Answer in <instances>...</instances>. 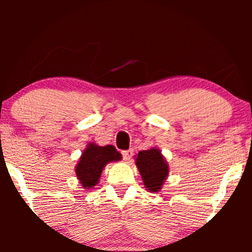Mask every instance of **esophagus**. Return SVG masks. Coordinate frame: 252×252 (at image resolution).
<instances>
[{
    "label": "esophagus",
    "instance_id": "1",
    "mask_svg": "<svg viewBox=\"0 0 252 252\" xmlns=\"http://www.w3.org/2000/svg\"><path fill=\"white\" fill-rule=\"evenodd\" d=\"M132 155H134V150H132V149L123 150V152H122V156H123V158L126 161H129L130 158H132Z\"/></svg>",
    "mask_w": 252,
    "mask_h": 252
}]
</instances>
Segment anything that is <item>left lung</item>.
Instances as JSON below:
<instances>
[{
  "label": "left lung",
  "mask_w": 252,
  "mask_h": 252,
  "mask_svg": "<svg viewBox=\"0 0 252 252\" xmlns=\"http://www.w3.org/2000/svg\"><path fill=\"white\" fill-rule=\"evenodd\" d=\"M136 158V167L142 176L143 185L149 192H158L162 189L169 173L166 158L158 148H150L138 153Z\"/></svg>",
  "instance_id": "obj_1"
}]
</instances>
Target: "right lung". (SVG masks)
Segmentation results:
<instances>
[{"label":"right lung","instance_id":"1","mask_svg":"<svg viewBox=\"0 0 252 252\" xmlns=\"http://www.w3.org/2000/svg\"><path fill=\"white\" fill-rule=\"evenodd\" d=\"M122 160V155L114 146H98L90 142L84 149L76 166V175L83 189H94L99 181L104 167L109 162Z\"/></svg>","mask_w":252,"mask_h":252}]
</instances>
